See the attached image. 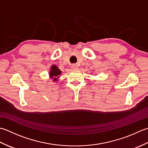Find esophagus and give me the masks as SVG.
<instances>
[{
    "label": "esophagus",
    "mask_w": 148,
    "mask_h": 148,
    "mask_svg": "<svg viewBox=\"0 0 148 148\" xmlns=\"http://www.w3.org/2000/svg\"><path fill=\"white\" fill-rule=\"evenodd\" d=\"M78 65L77 64H72L71 65V69L72 70H77V69L78 68Z\"/></svg>",
    "instance_id": "1"
}]
</instances>
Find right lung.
Segmentation results:
<instances>
[{"label": "right lung", "mask_w": 148, "mask_h": 148, "mask_svg": "<svg viewBox=\"0 0 148 148\" xmlns=\"http://www.w3.org/2000/svg\"><path fill=\"white\" fill-rule=\"evenodd\" d=\"M61 75V71L55 64H52L50 67L49 72V77L50 79H53V82H56L59 79Z\"/></svg>", "instance_id": "obj_1"}]
</instances>
